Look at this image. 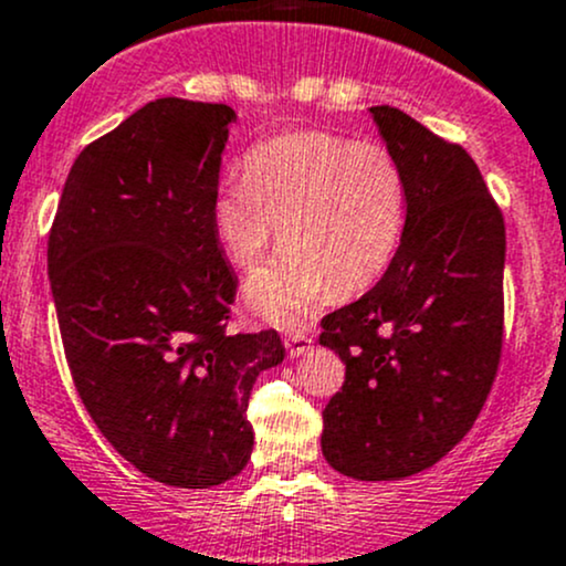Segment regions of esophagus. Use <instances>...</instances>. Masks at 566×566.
<instances>
[{
    "instance_id": "obj_1",
    "label": "esophagus",
    "mask_w": 566,
    "mask_h": 566,
    "mask_svg": "<svg viewBox=\"0 0 566 566\" xmlns=\"http://www.w3.org/2000/svg\"><path fill=\"white\" fill-rule=\"evenodd\" d=\"M284 347H287V353L293 355V358H298V355L308 353V347H312V336L303 331H293L284 336Z\"/></svg>"
}]
</instances>
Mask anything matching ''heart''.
I'll use <instances>...</instances> for the list:
<instances>
[{
	"mask_svg": "<svg viewBox=\"0 0 566 566\" xmlns=\"http://www.w3.org/2000/svg\"><path fill=\"white\" fill-rule=\"evenodd\" d=\"M213 233L224 258L249 271L276 247L287 252L247 282V303L273 325H298L331 295L355 298L385 276L407 224V181L374 143L298 133L254 148L247 181L213 195Z\"/></svg>",
	"mask_w": 566,
	"mask_h": 566,
	"instance_id": "1",
	"label": "heart"
}]
</instances>
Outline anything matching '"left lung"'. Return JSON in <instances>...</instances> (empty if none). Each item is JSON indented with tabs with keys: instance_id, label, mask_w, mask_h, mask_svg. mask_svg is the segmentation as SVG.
Returning <instances> with one entry per match:
<instances>
[{
	"instance_id": "left-lung-1",
	"label": "left lung",
	"mask_w": 566,
	"mask_h": 566,
	"mask_svg": "<svg viewBox=\"0 0 566 566\" xmlns=\"http://www.w3.org/2000/svg\"><path fill=\"white\" fill-rule=\"evenodd\" d=\"M374 122L407 181V224L385 276L323 317L344 360L323 409V455L355 480H401L469 433L504 342V217L474 159L403 111Z\"/></svg>"
}]
</instances>
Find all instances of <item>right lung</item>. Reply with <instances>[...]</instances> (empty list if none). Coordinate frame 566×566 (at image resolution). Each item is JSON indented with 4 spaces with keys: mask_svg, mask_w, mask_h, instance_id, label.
I'll use <instances>...</instances> for the list:
<instances>
[{
    "mask_svg": "<svg viewBox=\"0 0 566 566\" xmlns=\"http://www.w3.org/2000/svg\"><path fill=\"white\" fill-rule=\"evenodd\" d=\"M235 111L163 97L78 154L48 235V276L83 407L157 483L211 488L252 455L254 379L276 331L230 333L235 276L211 222Z\"/></svg>",
    "mask_w": 566,
    "mask_h": 566,
    "instance_id": "add662e5",
    "label": "right lung"
}]
</instances>
